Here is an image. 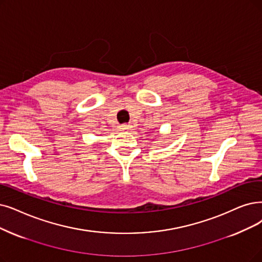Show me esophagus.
Instances as JSON below:
<instances>
[{
    "instance_id": "34e87169",
    "label": "esophagus",
    "mask_w": 262,
    "mask_h": 262,
    "mask_svg": "<svg viewBox=\"0 0 262 262\" xmlns=\"http://www.w3.org/2000/svg\"><path fill=\"white\" fill-rule=\"evenodd\" d=\"M119 130H120V131H129V130H131V125H128V124H122V125H120Z\"/></svg>"
}]
</instances>
